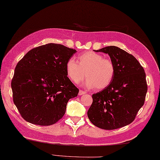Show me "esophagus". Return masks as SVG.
<instances>
[{"label":"esophagus","mask_w":160,"mask_h":160,"mask_svg":"<svg viewBox=\"0 0 160 160\" xmlns=\"http://www.w3.org/2000/svg\"><path fill=\"white\" fill-rule=\"evenodd\" d=\"M85 93H86L85 91H84L82 90H80L79 91V93H78V95H79V96H82V95H84V94H85Z\"/></svg>","instance_id":"obj_1"}]
</instances>
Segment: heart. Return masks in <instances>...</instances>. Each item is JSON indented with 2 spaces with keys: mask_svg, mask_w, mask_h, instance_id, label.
I'll list each match as a JSON object with an SVG mask.
<instances>
[{
  "mask_svg": "<svg viewBox=\"0 0 160 160\" xmlns=\"http://www.w3.org/2000/svg\"><path fill=\"white\" fill-rule=\"evenodd\" d=\"M67 77L78 84L87 77L84 84L87 88L103 89L113 81L115 67L113 61L93 52H87L78 57V63L70 58L66 63Z\"/></svg>",
  "mask_w": 160,
  "mask_h": 160,
  "instance_id": "b5f03b06",
  "label": "heart"
}]
</instances>
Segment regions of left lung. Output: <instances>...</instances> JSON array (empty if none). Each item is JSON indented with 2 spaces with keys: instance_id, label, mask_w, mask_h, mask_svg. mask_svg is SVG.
<instances>
[{
  "instance_id": "8db88e82",
  "label": "left lung",
  "mask_w": 160,
  "mask_h": 160,
  "mask_svg": "<svg viewBox=\"0 0 160 160\" xmlns=\"http://www.w3.org/2000/svg\"><path fill=\"white\" fill-rule=\"evenodd\" d=\"M95 52L108 53L115 64V73L109 85L92 95L88 118L102 129L123 127L134 120L144 104L147 84L144 68L133 56L118 47H106Z\"/></svg>"
}]
</instances>
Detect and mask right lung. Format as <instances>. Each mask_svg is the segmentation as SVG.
<instances>
[{
	"label": "right lung",
	"instance_id": "add662e5",
	"mask_svg": "<svg viewBox=\"0 0 160 160\" xmlns=\"http://www.w3.org/2000/svg\"><path fill=\"white\" fill-rule=\"evenodd\" d=\"M76 52L49 43L30 50L18 62L12 89L13 102L24 120L49 126L63 117L68 101L79 92L66 72L67 60Z\"/></svg>",
	"mask_w": 160,
	"mask_h": 160
}]
</instances>
